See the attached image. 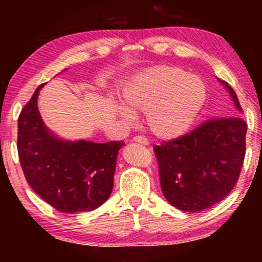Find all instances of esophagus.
<instances>
[{"label":"esophagus","instance_id":"esophagus-1","mask_svg":"<svg viewBox=\"0 0 262 262\" xmlns=\"http://www.w3.org/2000/svg\"><path fill=\"white\" fill-rule=\"evenodd\" d=\"M133 141H135V143H138V144H141V145H148L149 144L148 140L143 137H134Z\"/></svg>","mask_w":262,"mask_h":262}]
</instances>
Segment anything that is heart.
Here are the masks:
<instances>
[{"instance_id": "heart-1", "label": "heart", "mask_w": 262, "mask_h": 262, "mask_svg": "<svg viewBox=\"0 0 262 262\" xmlns=\"http://www.w3.org/2000/svg\"><path fill=\"white\" fill-rule=\"evenodd\" d=\"M206 82L197 75L187 74L173 65L150 68L133 79L123 92L125 104L145 113L149 132L159 139H175L187 133L207 101ZM124 119L134 114L118 107Z\"/></svg>"}]
</instances>
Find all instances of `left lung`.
I'll return each mask as SVG.
<instances>
[{"instance_id":"left-lung-1","label":"left lung","mask_w":262,"mask_h":262,"mask_svg":"<svg viewBox=\"0 0 262 262\" xmlns=\"http://www.w3.org/2000/svg\"><path fill=\"white\" fill-rule=\"evenodd\" d=\"M218 81L229 92L237 112H243L234 90ZM246 129L244 119L235 113L210 119L189 134L155 145L161 189L169 203L198 213L227 197L244 162Z\"/></svg>"}]
</instances>
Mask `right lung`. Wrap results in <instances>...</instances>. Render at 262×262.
<instances>
[{
    "instance_id": "right-lung-1",
    "label": "right lung",
    "mask_w": 262,
    "mask_h": 262,
    "mask_svg": "<svg viewBox=\"0 0 262 262\" xmlns=\"http://www.w3.org/2000/svg\"><path fill=\"white\" fill-rule=\"evenodd\" d=\"M33 93L18 118L17 148L27 182L47 203L62 213L90 212L112 193L123 141L65 140L44 124Z\"/></svg>"
}]
</instances>
